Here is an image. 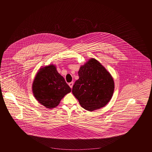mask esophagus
Returning <instances> with one entry per match:
<instances>
[{
  "instance_id": "1",
  "label": "esophagus",
  "mask_w": 152,
  "mask_h": 152,
  "mask_svg": "<svg viewBox=\"0 0 152 152\" xmlns=\"http://www.w3.org/2000/svg\"><path fill=\"white\" fill-rule=\"evenodd\" d=\"M73 85H74V82H71V83H69V87L71 88H72Z\"/></svg>"
}]
</instances>
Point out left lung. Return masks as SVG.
Here are the masks:
<instances>
[{
	"label": "left lung",
	"instance_id": "1",
	"mask_svg": "<svg viewBox=\"0 0 152 152\" xmlns=\"http://www.w3.org/2000/svg\"><path fill=\"white\" fill-rule=\"evenodd\" d=\"M79 78L75 81L72 92L81 106L90 111L105 106L114 90L110 74L101 64L91 58L80 67Z\"/></svg>",
	"mask_w": 152,
	"mask_h": 152
}]
</instances>
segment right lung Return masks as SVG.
<instances>
[{
    "label": "right lung",
    "instance_id": "add662e5",
    "mask_svg": "<svg viewBox=\"0 0 152 152\" xmlns=\"http://www.w3.org/2000/svg\"><path fill=\"white\" fill-rule=\"evenodd\" d=\"M32 89L37 100L49 109L57 106L64 95L71 91L53 65L42 68L38 72L33 83Z\"/></svg>",
    "mask_w": 152,
    "mask_h": 152
}]
</instances>
